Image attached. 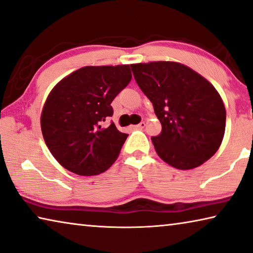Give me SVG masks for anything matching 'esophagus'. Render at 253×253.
I'll list each match as a JSON object with an SVG mask.
<instances>
[{"instance_id":"1","label":"esophagus","mask_w":253,"mask_h":253,"mask_svg":"<svg viewBox=\"0 0 253 253\" xmlns=\"http://www.w3.org/2000/svg\"><path fill=\"white\" fill-rule=\"evenodd\" d=\"M145 125H146V124L144 123V122H142V123H139L138 125H135L134 128H135V129H142V128L145 127Z\"/></svg>"}]
</instances>
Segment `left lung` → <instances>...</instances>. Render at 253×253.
I'll list each match as a JSON object with an SVG mask.
<instances>
[{
  "instance_id": "obj_1",
  "label": "left lung",
  "mask_w": 253,
  "mask_h": 253,
  "mask_svg": "<svg viewBox=\"0 0 253 253\" xmlns=\"http://www.w3.org/2000/svg\"><path fill=\"white\" fill-rule=\"evenodd\" d=\"M136 83L153 103L162 125L152 137L158 155L179 170L197 168L220 146L226 111L215 87L175 62L131 64Z\"/></svg>"
}]
</instances>
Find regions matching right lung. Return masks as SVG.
<instances>
[{
    "mask_svg": "<svg viewBox=\"0 0 253 253\" xmlns=\"http://www.w3.org/2000/svg\"><path fill=\"white\" fill-rule=\"evenodd\" d=\"M131 80L129 65L85 66L64 78L43 105L40 125L50 153L80 175L105 172L117 160L128 134L115 124L111 102Z\"/></svg>",
    "mask_w": 253,
    "mask_h": 253,
    "instance_id": "right-lung-1",
    "label": "right lung"
}]
</instances>
